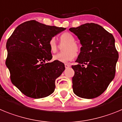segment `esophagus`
<instances>
[{
  "label": "esophagus",
  "instance_id": "esophagus-1",
  "mask_svg": "<svg viewBox=\"0 0 122 122\" xmlns=\"http://www.w3.org/2000/svg\"><path fill=\"white\" fill-rule=\"evenodd\" d=\"M64 66H65L66 68L67 69V68H68V67H70V65H69V64H64Z\"/></svg>",
  "mask_w": 122,
  "mask_h": 122
}]
</instances>
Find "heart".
<instances>
[{"mask_svg": "<svg viewBox=\"0 0 122 122\" xmlns=\"http://www.w3.org/2000/svg\"><path fill=\"white\" fill-rule=\"evenodd\" d=\"M60 43L62 46V52L54 55L53 58L55 61L66 63L71 61L78 55L80 51V46L76 42L74 36L69 32H64L61 35L60 37ZM48 45L51 52L55 53L58 50L59 45L57 43L55 37L51 38L48 42Z\"/></svg>", "mask_w": 122, "mask_h": 122, "instance_id": "b5f03b06", "label": "heart"}]
</instances>
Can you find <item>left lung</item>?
<instances>
[{
	"instance_id": "obj_1",
	"label": "left lung",
	"mask_w": 122,
	"mask_h": 122,
	"mask_svg": "<svg viewBox=\"0 0 122 122\" xmlns=\"http://www.w3.org/2000/svg\"><path fill=\"white\" fill-rule=\"evenodd\" d=\"M70 31L80 41V53L72 66L73 92L82 98L92 99L100 96L115 75L118 53L112 34L95 23H86L71 27Z\"/></svg>"
}]
</instances>
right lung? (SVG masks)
<instances>
[{
	"label": "right lung",
	"instance_id": "add662e5",
	"mask_svg": "<svg viewBox=\"0 0 122 122\" xmlns=\"http://www.w3.org/2000/svg\"><path fill=\"white\" fill-rule=\"evenodd\" d=\"M66 29L30 20L19 25L7 42L5 61L12 83L26 96L39 99L55 91V80L65 69L52 59L48 42Z\"/></svg>",
	"mask_w": 122,
	"mask_h": 122
}]
</instances>
